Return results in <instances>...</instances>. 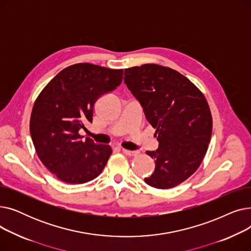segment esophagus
<instances>
[{"label":"esophagus","mask_w":251,"mask_h":251,"mask_svg":"<svg viewBox=\"0 0 251 251\" xmlns=\"http://www.w3.org/2000/svg\"><path fill=\"white\" fill-rule=\"evenodd\" d=\"M122 151L126 155H136L138 153V151H128L125 149H122Z\"/></svg>","instance_id":"34e87169"}]
</instances>
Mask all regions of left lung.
Wrapping results in <instances>:
<instances>
[{
  "label": "left lung",
  "instance_id": "obj_1",
  "mask_svg": "<svg viewBox=\"0 0 251 251\" xmlns=\"http://www.w3.org/2000/svg\"><path fill=\"white\" fill-rule=\"evenodd\" d=\"M124 81L155 128L159 149L150 186L173 188L201 166L212 137L213 118L202 92L178 71L156 64L125 69Z\"/></svg>",
  "mask_w": 251,
  "mask_h": 251
}]
</instances>
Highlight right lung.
Here are the masks:
<instances>
[{"instance_id":"right-lung-1","label":"right lung","mask_w":251,"mask_h":251,"mask_svg":"<svg viewBox=\"0 0 251 251\" xmlns=\"http://www.w3.org/2000/svg\"><path fill=\"white\" fill-rule=\"evenodd\" d=\"M122 79L123 69L79 63L59 72L35 100L29 124L33 146L39 160L59 180L86 183L107 165L111 147L82 139L79 130L92 122L96 101Z\"/></svg>"}]
</instances>
